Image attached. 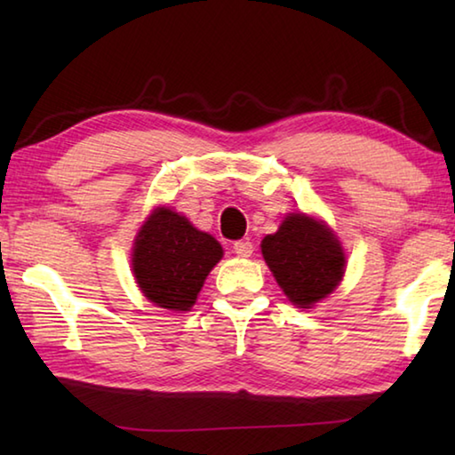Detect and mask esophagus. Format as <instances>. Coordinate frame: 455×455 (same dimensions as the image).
<instances>
[{"mask_svg":"<svg viewBox=\"0 0 455 455\" xmlns=\"http://www.w3.org/2000/svg\"><path fill=\"white\" fill-rule=\"evenodd\" d=\"M233 249L241 259H249L252 255V251H255V246H252L251 241H236Z\"/></svg>","mask_w":455,"mask_h":455,"instance_id":"obj_1","label":"esophagus"}]
</instances>
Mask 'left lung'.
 I'll use <instances>...</instances> for the list:
<instances>
[{
    "mask_svg": "<svg viewBox=\"0 0 455 455\" xmlns=\"http://www.w3.org/2000/svg\"><path fill=\"white\" fill-rule=\"evenodd\" d=\"M260 251L284 295L301 309L331 295L347 263L333 230L305 212L287 214L279 230L263 238Z\"/></svg>",
    "mask_w": 455,
    "mask_h": 455,
    "instance_id": "1",
    "label": "left lung"
}]
</instances>
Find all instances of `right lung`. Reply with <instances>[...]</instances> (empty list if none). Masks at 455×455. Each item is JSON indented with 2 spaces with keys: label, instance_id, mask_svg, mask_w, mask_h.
<instances>
[{
  "label": "right lung",
  "instance_id": "add662e5",
  "mask_svg": "<svg viewBox=\"0 0 455 455\" xmlns=\"http://www.w3.org/2000/svg\"><path fill=\"white\" fill-rule=\"evenodd\" d=\"M220 259L217 238L168 206L152 211L132 246V271L144 297L179 313L196 303L204 279Z\"/></svg>",
  "mask_w": 455,
  "mask_h": 455
}]
</instances>
